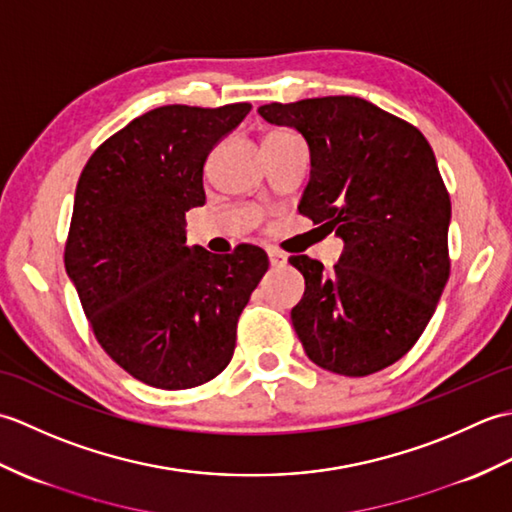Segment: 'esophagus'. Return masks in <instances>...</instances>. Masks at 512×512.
<instances>
[{
  "mask_svg": "<svg viewBox=\"0 0 512 512\" xmlns=\"http://www.w3.org/2000/svg\"><path fill=\"white\" fill-rule=\"evenodd\" d=\"M268 257H270V266H273V268H284L286 262H288L286 255L277 248H268Z\"/></svg>",
  "mask_w": 512,
  "mask_h": 512,
  "instance_id": "obj_1",
  "label": "esophagus"
}]
</instances>
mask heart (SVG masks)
<instances>
[{"instance_id":"1","label":"heart","mask_w":512,"mask_h":512,"mask_svg":"<svg viewBox=\"0 0 512 512\" xmlns=\"http://www.w3.org/2000/svg\"><path fill=\"white\" fill-rule=\"evenodd\" d=\"M286 136H292L288 132H270L266 138H286Z\"/></svg>"}]
</instances>
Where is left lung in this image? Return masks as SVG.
<instances>
[{
    "label": "left lung",
    "mask_w": 512,
    "mask_h": 512,
    "mask_svg": "<svg viewBox=\"0 0 512 512\" xmlns=\"http://www.w3.org/2000/svg\"><path fill=\"white\" fill-rule=\"evenodd\" d=\"M310 147L299 213L343 237L339 262L292 255L306 279L292 325L308 358L369 376L405 356L436 312L451 273V198L418 127L358 96L259 107Z\"/></svg>",
    "instance_id": "1"
}]
</instances>
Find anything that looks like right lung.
<instances>
[{"label": "right lung", "mask_w": 512, "mask_h": 512, "mask_svg": "<svg viewBox=\"0 0 512 512\" xmlns=\"http://www.w3.org/2000/svg\"><path fill=\"white\" fill-rule=\"evenodd\" d=\"M250 103L165 105L110 136L74 193L65 270L107 356L158 389L209 383L231 363L239 314L268 270L259 246H187L211 149Z\"/></svg>", "instance_id": "add662e5"}]
</instances>
